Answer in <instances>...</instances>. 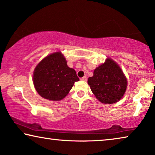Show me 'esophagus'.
<instances>
[{
    "label": "esophagus",
    "instance_id": "obj_1",
    "mask_svg": "<svg viewBox=\"0 0 155 155\" xmlns=\"http://www.w3.org/2000/svg\"><path fill=\"white\" fill-rule=\"evenodd\" d=\"M81 80L84 81H87V77L85 76V77L81 78Z\"/></svg>",
    "mask_w": 155,
    "mask_h": 155
}]
</instances>
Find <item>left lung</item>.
<instances>
[{
    "mask_svg": "<svg viewBox=\"0 0 155 155\" xmlns=\"http://www.w3.org/2000/svg\"><path fill=\"white\" fill-rule=\"evenodd\" d=\"M87 84L95 97L104 104H114L120 100L126 91L127 81L123 71L114 61L107 58L94 70Z\"/></svg>",
    "mask_w": 155,
    "mask_h": 155,
    "instance_id": "8db88e82",
    "label": "left lung"
}]
</instances>
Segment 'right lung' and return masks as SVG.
Masks as SVG:
<instances>
[{
    "mask_svg": "<svg viewBox=\"0 0 155 155\" xmlns=\"http://www.w3.org/2000/svg\"><path fill=\"white\" fill-rule=\"evenodd\" d=\"M35 88L41 97L51 101L65 97L76 81H78L76 71L69 68L61 52L45 57L38 63L33 72Z\"/></svg>",
    "mask_w": 155,
    "mask_h": 155,
    "instance_id": "obj_1",
    "label": "right lung"
}]
</instances>
